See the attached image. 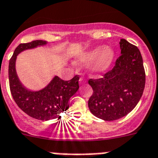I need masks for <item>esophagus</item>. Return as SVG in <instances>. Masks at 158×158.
Listing matches in <instances>:
<instances>
[{"label": "esophagus", "mask_w": 158, "mask_h": 158, "mask_svg": "<svg viewBox=\"0 0 158 158\" xmlns=\"http://www.w3.org/2000/svg\"><path fill=\"white\" fill-rule=\"evenodd\" d=\"M86 82H87V79H85L84 77H80V79H79V83L80 84H84V83H86Z\"/></svg>", "instance_id": "34e87169"}]
</instances>
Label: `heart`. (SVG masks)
<instances>
[{"label": "heart", "mask_w": 158, "mask_h": 158, "mask_svg": "<svg viewBox=\"0 0 158 158\" xmlns=\"http://www.w3.org/2000/svg\"><path fill=\"white\" fill-rule=\"evenodd\" d=\"M114 58V52L109 47H98L84 53L79 58L81 62H90L93 61L91 64V70L94 72H102L109 68L113 63Z\"/></svg>", "instance_id": "b5f03b06"}]
</instances>
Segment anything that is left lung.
Listing matches in <instances>:
<instances>
[{
  "mask_svg": "<svg viewBox=\"0 0 158 158\" xmlns=\"http://www.w3.org/2000/svg\"><path fill=\"white\" fill-rule=\"evenodd\" d=\"M121 56L102 78L90 79L93 94L88 100L90 112L98 118L114 121L134 109L143 94L145 72L142 55L135 45L120 40Z\"/></svg>",
  "mask_w": 158,
  "mask_h": 158,
  "instance_id": "obj_1",
  "label": "left lung"
}]
</instances>
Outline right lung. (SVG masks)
Returning <instances> with one entry per match:
<instances>
[{
    "label": "right lung",
    "mask_w": 158,
    "mask_h": 158,
    "mask_svg": "<svg viewBox=\"0 0 158 158\" xmlns=\"http://www.w3.org/2000/svg\"><path fill=\"white\" fill-rule=\"evenodd\" d=\"M46 44L44 40H34L20 44L16 47L9 60V80L10 91L19 107L30 117L41 121L60 118L61 114L68 108V101L79 89L78 75L71 80L64 81L56 76L43 90L30 91L20 83L15 69L16 56L25 49L33 48L39 45Z\"/></svg>",
    "instance_id": "1"
}]
</instances>
